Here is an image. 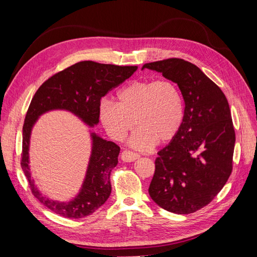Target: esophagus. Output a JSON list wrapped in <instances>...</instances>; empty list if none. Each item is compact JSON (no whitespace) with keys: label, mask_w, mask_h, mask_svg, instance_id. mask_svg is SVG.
Wrapping results in <instances>:
<instances>
[{"label":"esophagus","mask_w":257,"mask_h":257,"mask_svg":"<svg viewBox=\"0 0 257 257\" xmlns=\"http://www.w3.org/2000/svg\"><path fill=\"white\" fill-rule=\"evenodd\" d=\"M138 158H139V154H137L136 152L131 151V150H124L121 153V159L124 162H134Z\"/></svg>","instance_id":"1"}]
</instances>
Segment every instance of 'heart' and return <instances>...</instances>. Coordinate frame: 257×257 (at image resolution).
<instances>
[{
  "label": "heart",
  "instance_id": "obj_1",
  "mask_svg": "<svg viewBox=\"0 0 257 257\" xmlns=\"http://www.w3.org/2000/svg\"><path fill=\"white\" fill-rule=\"evenodd\" d=\"M118 100L103 99L99 119L115 141H123L136 124L138 130L131 144L137 149L170 142L182 125L183 98L176 83L168 79L135 80L119 91Z\"/></svg>",
  "mask_w": 257,
  "mask_h": 257
}]
</instances>
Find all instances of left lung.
<instances>
[{"mask_svg": "<svg viewBox=\"0 0 257 257\" xmlns=\"http://www.w3.org/2000/svg\"><path fill=\"white\" fill-rule=\"evenodd\" d=\"M143 68L176 82L185 105L178 134L158 152L149 194L169 212L193 213L211 203L231 174L236 135L227 98L191 62L172 58Z\"/></svg>", "mask_w": 257, "mask_h": 257, "instance_id": "left-lung-1", "label": "left lung"}]
</instances>
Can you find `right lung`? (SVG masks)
<instances>
[{
  "instance_id": "1",
  "label": "right lung",
  "mask_w": 257,
  "mask_h": 257,
  "mask_svg": "<svg viewBox=\"0 0 257 257\" xmlns=\"http://www.w3.org/2000/svg\"><path fill=\"white\" fill-rule=\"evenodd\" d=\"M137 66L100 64L93 61L78 62L51 76L34 94L22 127L21 168L33 195L52 212L67 219H81L105 204L111 193L110 174L118 164L120 147L92 133V154L82 189L74 200L59 203L38 192L29 172V144L31 130L42 113L52 109H66L93 126L98 123L100 99L125 81Z\"/></svg>"
}]
</instances>
